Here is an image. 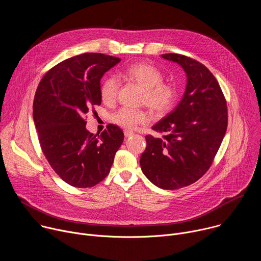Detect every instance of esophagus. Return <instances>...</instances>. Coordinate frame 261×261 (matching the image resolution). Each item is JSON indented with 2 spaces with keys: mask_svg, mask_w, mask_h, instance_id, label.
<instances>
[{
  "mask_svg": "<svg viewBox=\"0 0 261 261\" xmlns=\"http://www.w3.org/2000/svg\"><path fill=\"white\" fill-rule=\"evenodd\" d=\"M134 133L132 132V131H130V130H125L124 131V135H125V137H130L131 135H133Z\"/></svg>",
  "mask_w": 261,
  "mask_h": 261,
  "instance_id": "obj_1",
  "label": "esophagus"
}]
</instances>
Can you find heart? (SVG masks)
Masks as SVG:
<instances>
[{
	"instance_id": "heart-1",
	"label": "heart",
	"mask_w": 261,
	"mask_h": 261,
	"mask_svg": "<svg viewBox=\"0 0 261 261\" xmlns=\"http://www.w3.org/2000/svg\"><path fill=\"white\" fill-rule=\"evenodd\" d=\"M122 77L139 85L144 90V102L158 114H166L175 104L177 90L174 85L163 83L162 73L153 65L135 63L128 66ZM119 92V81L106 77L100 87V97L105 104L114 103ZM151 117L144 110L122 107L113 115V121L128 130H135L150 122Z\"/></svg>"
}]
</instances>
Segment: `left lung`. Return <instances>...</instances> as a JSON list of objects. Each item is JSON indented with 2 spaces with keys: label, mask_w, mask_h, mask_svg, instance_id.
<instances>
[{
  "label": "left lung",
  "mask_w": 261,
  "mask_h": 261,
  "mask_svg": "<svg viewBox=\"0 0 261 261\" xmlns=\"http://www.w3.org/2000/svg\"><path fill=\"white\" fill-rule=\"evenodd\" d=\"M161 57L184 69L187 86L177 106L152 127L163 136H145L140 166L157 187L175 190L195 182L211 167L226 133L227 106L204 65L177 54Z\"/></svg>",
  "instance_id": "obj_1"
}]
</instances>
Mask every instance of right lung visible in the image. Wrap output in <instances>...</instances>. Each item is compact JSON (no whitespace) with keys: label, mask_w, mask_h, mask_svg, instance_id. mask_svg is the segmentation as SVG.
<instances>
[{"label":"right lung","mask_w":261,"mask_h":261,"mask_svg":"<svg viewBox=\"0 0 261 261\" xmlns=\"http://www.w3.org/2000/svg\"><path fill=\"white\" fill-rule=\"evenodd\" d=\"M121 59L88 53L53 67L37 88L33 118L42 152L56 173L75 188H90L109 173L124 133L109 124L90 133L86 116L101 104L100 81Z\"/></svg>","instance_id":"obj_1"}]
</instances>
